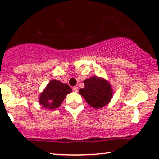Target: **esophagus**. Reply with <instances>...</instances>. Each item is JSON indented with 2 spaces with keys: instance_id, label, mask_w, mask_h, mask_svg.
Wrapping results in <instances>:
<instances>
[{
  "instance_id": "obj_1",
  "label": "esophagus",
  "mask_w": 159,
  "mask_h": 159,
  "mask_svg": "<svg viewBox=\"0 0 159 159\" xmlns=\"http://www.w3.org/2000/svg\"><path fill=\"white\" fill-rule=\"evenodd\" d=\"M72 89H73V90L75 91V92H76V93H77L78 91V88L77 87H73V88H72Z\"/></svg>"
}]
</instances>
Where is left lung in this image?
I'll use <instances>...</instances> for the list:
<instances>
[{
	"label": "left lung",
	"mask_w": 159,
	"mask_h": 159,
	"mask_svg": "<svg viewBox=\"0 0 159 159\" xmlns=\"http://www.w3.org/2000/svg\"><path fill=\"white\" fill-rule=\"evenodd\" d=\"M84 88L79 90L86 102L95 108H100L110 102L113 96L110 84L98 77H92L84 81Z\"/></svg>",
	"instance_id": "1"
}]
</instances>
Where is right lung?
I'll use <instances>...</instances> for the list:
<instances>
[{"instance_id": "right-lung-1", "label": "right lung", "mask_w": 159, "mask_h": 159, "mask_svg": "<svg viewBox=\"0 0 159 159\" xmlns=\"http://www.w3.org/2000/svg\"><path fill=\"white\" fill-rule=\"evenodd\" d=\"M71 92L72 89L68 84L52 80L40 96L39 103L45 108L55 109L61 105L66 95Z\"/></svg>"}]
</instances>
